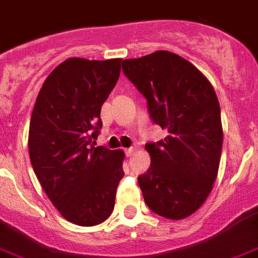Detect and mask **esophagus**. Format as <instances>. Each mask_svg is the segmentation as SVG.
<instances>
[{
	"instance_id": "esophagus-1",
	"label": "esophagus",
	"mask_w": 258,
	"mask_h": 258,
	"mask_svg": "<svg viewBox=\"0 0 258 258\" xmlns=\"http://www.w3.org/2000/svg\"><path fill=\"white\" fill-rule=\"evenodd\" d=\"M134 152H136V148L134 147L126 148V150H125V155H126V157H132V156L134 155Z\"/></svg>"
}]
</instances>
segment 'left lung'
<instances>
[{
	"instance_id": "8db88e82",
	"label": "left lung",
	"mask_w": 258,
	"mask_h": 258,
	"mask_svg": "<svg viewBox=\"0 0 258 258\" xmlns=\"http://www.w3.org/2000/svg\"><path fill=\"white\" fill-rule=\"evenodd\" d=\"M124 75L147 100L150 117L167 131L147 143L151 166L138 176L150 210L180 220L209 197L223 148L220 105L207 78L185 58L157 51L122 61Z\"/></svg>"
}]
</instances>
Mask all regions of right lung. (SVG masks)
<instances>
[{
  "mask_svg": "<svg viewBox=\"0 0 258 258\" xmlns=\"http://www.w3.org/2000/svg\"><path fill=\"white\" fill-rule=\"evenodd\" d=\"M121 58H68L44 80L29 126L30 162L53 206L75 225L103 223L124 176L122 151L96 145Z\"/></svg>",
  "mask_w": 258,
  "mask_h": 258,
  "instance_id": "1",
  "label": "right lung"
}]
</instances>
